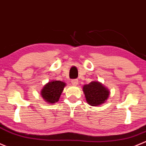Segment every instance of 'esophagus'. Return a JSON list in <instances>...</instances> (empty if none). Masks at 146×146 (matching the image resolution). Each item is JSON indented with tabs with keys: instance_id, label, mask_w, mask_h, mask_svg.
<instances>
[{
	"instance_id": "obj_1",
	"label": "esophagus",
	"mask_w": 146,
	"mask_h": 146,
	"mask_svg": "<svg viewBox=\"0 0 146 146\" xmlns=\"http://www.w3.org/2000/svg\"><path fill=\"white\" fill-rule=\"evenodd\" d=\"M71 82H72V84L74 86H76L78 85V84H79V82H78L77 79H72Z\"/></svg>"
}]
</instances>
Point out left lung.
Listing matches in <instances>:
<instances>
[{"instance_id":"obj_1","label":"left lung","mask_w":146,"mask_h":146,"mask_svg":"<svg viewBox=\"0 0 146 146\" xmlns=\"http://www.w3.org/2000/svg\"><path fill=\"white\" fill-rule=\"evenodd\" d=\"M83 91L87 103L91 106H98L104 103L110 95L109 91L98 82H92L84 85Z\"/></svg>"}]
</instances>
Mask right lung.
I'll list each match as a JSON object with an SVG mask.
<instances>
[{"label": "right lung", "instance_id": "obj_1", "mask_svg": "<svg viewBox=\"0 0 146 146\" xmlns=\"http://www.w3.org/2000/svg\"><path fill=\"white\" fill-rule=\"evenodd\" d=\"M66 84L60 81H52L44 86L40 94L46 102L55 103L59 100Z\"/></svg>", "mask_w": 146, "mask_h": 146}]
</instances>
